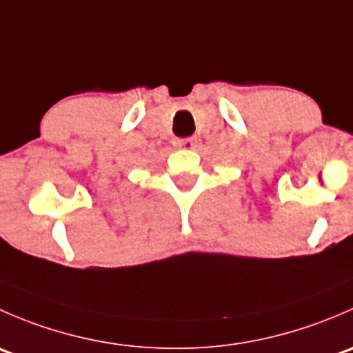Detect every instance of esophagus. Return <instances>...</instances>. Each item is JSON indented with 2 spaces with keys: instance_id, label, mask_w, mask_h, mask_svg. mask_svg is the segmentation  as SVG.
Segmentation results:
<instances>
[{
  "instance_id": "34e87169",
  "label": "esophagus",
  "mask_w": 353,
  "mask_h": 353,
  "mask_svg": "<svg viewBox=\"0 0 353 353\" xmlns=\"http://www.w3.org/2000/svg\"><path fill=\"white\" fill-rule=\"evenodd\" d=\"M196 147V140L194 138H183V140H177V148L181 150H193Z\"/></svg>"
}]
</instances>
